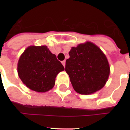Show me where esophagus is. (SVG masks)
<instances>
[{
  "label": "esophagus",
  "instance_id": "obj_1",
  "mask_svg": "<svg viewBox=\"0 0 130 130\" xmlns=\"http://www.w3.org/2000/svg\"><path fill=\"white\" fill-rule=\"evenodd\" d=\"M61 63H62V64H63V66L65 67V60H64V61H61Z\"/></svg>",
  "mask_w": 130,
  "mask_h": 130
}]
</instances>
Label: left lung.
Instances as JSON below:
<instances>
[{"mask_svg": "<svg viewBox=\"0 0 130 130\" xmlns=\"http://www.w3.org/2000/svg\"><path fill=\"white\" fill-rule=\"evenodd\" d=\"M66 60L65 71L73 89L81 94H90L103 88L110 74L105 55L90 42L72 47Z\"/></svg>", "mask_w": 130, "mask_h": 130, "instance_id": "obj_1", "label": "left lung"}]
</instances>
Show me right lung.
<instances>
[{
	"mask_svg": "<svg viewBox=\"0 0 130 130\" xmlns=\"http://www.w3.org/2000/svg\"><path fill=\"white\" fill-rule=\"evenodd\" d=\"M64 69L46 46L27 47L17 64L19 78L27 88L38 92H46L53 88L57 74Z\"/></svg>",
	"mask_w": 130,
	"mask_h": 130,
	"instance_id": "obj_1",
	"label": "right lung"
}]
</instances>
